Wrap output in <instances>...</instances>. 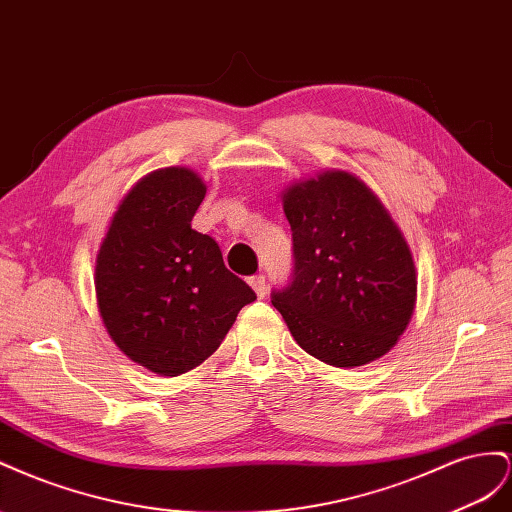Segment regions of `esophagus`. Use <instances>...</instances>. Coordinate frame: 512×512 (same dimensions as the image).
Masks as SVG:
<instances>
[{"instance_id":"obj_1","label":"esophagus","mask_w":512,"mask_h":512,"mask_svg":"<svg viewBox=\"0 0 512 512\" xmlns=\"http://www.w3.org/2000/svg\"><path fill=\"white\" fill-rule=\"evenodd\" d=\"M248 283H251V287L255 289V294L259 298H264L268 294V283H266V276L264 274H255L248 279Z\"/></svg>"}]
</instances>
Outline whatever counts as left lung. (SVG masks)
<instances>
[{
  "mask_svg": "<svg viewBox=\"0 0 512 512\" xmlns=\"http://www.w3.org/2000/svg\"><path fill=\"white\" fill-rule=\"evenodd\" d=\"M294 270L272 289L291 337L332 367H360L397 343L416 304V268L390 214L352 173L326 171L283 197Z\"/></svg>",
  "mask_w": 512,
  "mask_h": 512,
  "instance_id": "1",
  "label": "left lung"
}]
</instances>
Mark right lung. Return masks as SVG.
I'll return each mask as SVG.
<instances>
[{
  "label": "right lung",
  "instance_id": "add662e5",
  "mask_svg": "<svg viewBox=\"0 0 512 512\" xmlns=\"http://www.w3.org/2000/svg\"><path fill=\"white\" fill-rule=\"evenodd\" d=\"M206 184L184 167L150 173L115 212L96 259L107 332L141 367L175 377L195 369L257 296L225 268L216 240L191 227Z\"/></svg>",
  "mask_w": 512,
  "mask_h": 512
}]
</instances>
